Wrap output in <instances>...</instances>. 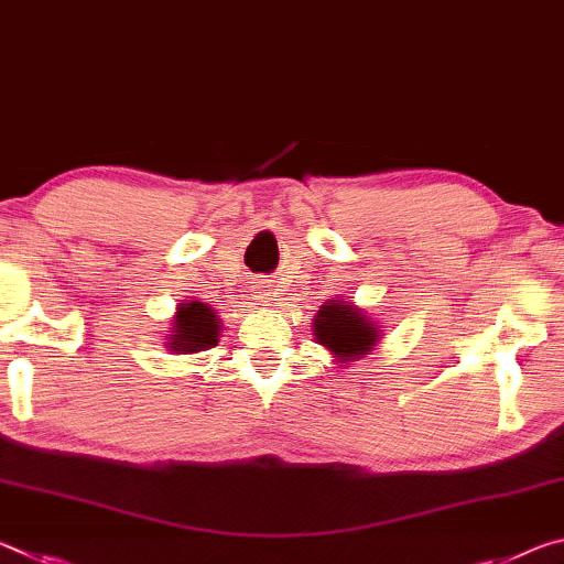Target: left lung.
I'll return each mask as SVG.
<instances>
[{"mask_svg": "<svg viewBox=\"0 0 564 564\" xmlns=\"http://www.w3.org/2000/svg\"><path fill=\"white\" fill-rule=\"evenodd\" d=\"M312 335L339 365H349L380 345L382 329L349 300H327L312 319Z\"/></svg>", "mask_w": 564, "mask_h": 564, "instance_id": "8db88e82", "label": "left lung"}]
</instances>
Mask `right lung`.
<instances>
[{
  "instance_id": "1",
  "label": "right lung",
  "mask_w": 564,
  "mask_h": 564,
  "mask_svg": "<svg viewBox=\"0 0 564 564\" xmlns=\"http://www.w3.org/2000/svg\"><path fill=\"white\" fill-rule=\"evenodd\" d=\"M221 322L205 302H180L172 317L167 349L174 355H195L219 343Z\"/></svg>"
}]
</instances>
